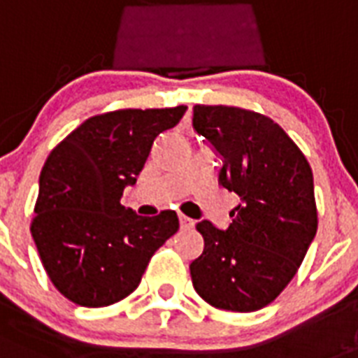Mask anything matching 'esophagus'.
Masks as SVG:
<instances>
[{
  "label": "esophagus",
  "mask_w": 358,
  "mask_h": 358,
  "mask_svg": "<svg viewBox=\"0 0 358 358\" xmlns=\"http://www.w3.org/2000/svg\"><path fill=\"white\" fill-rule=\"evenodd\" d=\"M178 219H180V226H182L184 229H191L194 226V220L189 219V217H185V215H180Z\"/></svg>",
  "instance_id": "34e87169"
}]
</instances>
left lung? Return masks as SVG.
Listing matches in <instances>:
<instances>
[{
  "instance_id": "8db88e82",
  "label": "left lung",
  "mask_w": 358,
  "mask_h": 358,
  "mask_svg": "<svg viewBox=\"0 0 358 358\" xmlns=\"http://www.w3.org/2000/svg\"><path fill=\"white\" fill-rule=\"evenodd\" d=\"M193 129L222 158L219 184L241 196L228 229L196 224L204 252L189 264L193 287L217 309H263L294 278L316 235L310 165L280 124L252 110L196 104Z\"/></svg>"
}]
</instances>
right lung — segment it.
Wrapping results in <instances>:
<instances>
[{
  "label": "right lung",
  "instance_id": "add662e5",
  "mask_svg": "<svg viewBox=\"0 0 358 358\" xmlns=\"http://www.w3.org/2000/svg\"><path fill=\"white\" fill-rule=\"evenodd\" d=\"M187 106L115 110L86 119L51 150L40 173L34 245L57 290L83 307H106L138 289L154 252L178 231L167 209L139 217L121 206L154 139Z\"/></svg>",
  "mask_w": 358,
  "mask_h": 358
}]
</instances>
